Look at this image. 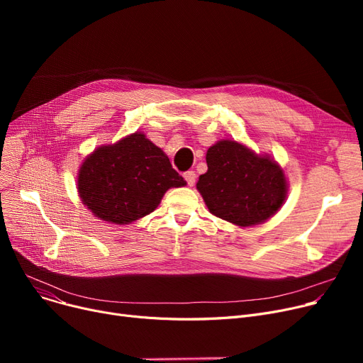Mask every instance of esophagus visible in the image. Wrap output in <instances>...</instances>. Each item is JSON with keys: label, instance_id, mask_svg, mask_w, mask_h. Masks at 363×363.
Returning <instances> with one entry per match:
<instances>
[{"label": "esophagus", "instance_id": "34e87169", "mask_svg": "<svg viewBox=\"0 0 363 363\" xmlns=\"http://www.w3.org/2000/svg\"><path fill=\"white\" fill-rule=\"evenodd\" d=\"M184 178H185V181H186V184H188L189 186H193L194 182H196L197 175H196L194 170H188V172H185V174H184Z\"/></svg>", "mask_w": 363, "mask_h": 363}]
</instances>
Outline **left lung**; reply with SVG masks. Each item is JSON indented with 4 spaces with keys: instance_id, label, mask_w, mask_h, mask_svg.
<instances>
[{
    "instance_id": "left-lung-1",
    "label": "left lung",
    "mask_w": 363,
    "mask_h": 363,
    "mask_svg": "<svg viewBox=\"0 0 363 363\" xmlns=\"http://www.w3.org/2000/svg\"><path fill=\"white\" fill-rule=\"evenodd\" d=\"M206 162L197 189L208 212L223 220L238 226L263 223L287 197L289 184L279 164L237 141H218L207 150Z\"/></svg>"
}]
</instances>
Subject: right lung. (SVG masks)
<instances>
[{
	"mask_svg": "<svg viewBox=\"0 0 363 363\" xmlns=\"http://www.w3.org/2000/svg\"><path fill=\"white\" fill-rule=\"evenodd\" d=\"M185 184L163 150L143 132L94 150L78 174L82 203L94 216L116 225L147 216L169 188Z\"/></svg>",
	"mask_w": 363,
	"mask_h": 363,
	"instance_id": "add662e5",
	"label": "right lung"
}]
</instances>
